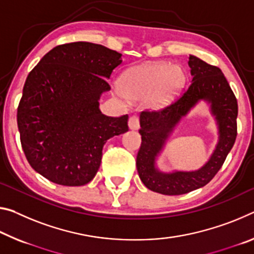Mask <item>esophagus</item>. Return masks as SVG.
Segmentation results:
<instances>
[{"instance_id":"obj_1","label":"esophagus","mask_w":254,"mask_h":254,"mask_svg":"<svg viewBox=\"0 0 254 254\" xmlns=\"http://www.w3.org/2000/svg\"><path fill=\"white\" fill-rule=\"evenodd\" d=\"M128 127L131 128V130H138L139 127H140V122H139V118L136 115H132L130 119H128Z\"/></svg>"}]
</instances>
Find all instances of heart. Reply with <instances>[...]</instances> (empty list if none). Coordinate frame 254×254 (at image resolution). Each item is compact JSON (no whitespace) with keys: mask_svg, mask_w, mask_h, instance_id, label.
Here are the masks:
<instances>
[{"mask_svg":"<svg viewBox=\"0 0 254 254\" xmlns=\"http://www.w3.org/2000/svg\"><path fill=\"white\" fill-rule=\"evenodd\" d=\"M185 82L187 72L183 66L168 62H150L124 72L115 91L122 98H146L150 107H162L179 94Z\"/></svg>","mask_w":254,"mask_h":254,"instance_id":"heart-1","label":"heart"}]
</instances>
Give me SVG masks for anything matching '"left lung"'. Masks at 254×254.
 <instances>
[{"label":"left lung","mask_w":254,"mask_h":254,"mask_svg":"<svg viewBox=\"0 0 254 254\" xmlns=\"http://www.w3.org/2000/svg\"><path fill=\"white\" fill-rule=\"evenodd\" d=\"M192 82L171 105L140 114L141 146L136 155L140 180L149 190L166 195H180L202 188L223 166L237 135V100L223 72L215 65L190 55ZM200 100L211 104L219 124V143L206 165L194 172L163 173L155 168V157L172 128Z\"/></svg>","instance_id":"left-lung-1"}]
</instances>
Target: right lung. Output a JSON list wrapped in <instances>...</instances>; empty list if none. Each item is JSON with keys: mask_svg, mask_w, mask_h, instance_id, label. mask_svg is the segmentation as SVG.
Segmentation results:
<instances>
[{"mask_svg": "<svg viewBox=\"0 0 254 254\" xmlns=\"http://www.w3.org/2000/svg\"><path fill=\"white\" fill-rule=\"evenodd\" d=\"M122 54L88 42L51 50L28 74L17 121L28 163L51 182L80 187L95 178L108 139L128 130V116L99 111L106 79Z\"/></svg>", "mask_w": 254, "mask_h": 254, "instance_id": "add662e5", "label": "right lung"}]
</instances>
